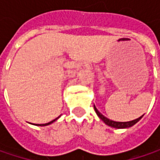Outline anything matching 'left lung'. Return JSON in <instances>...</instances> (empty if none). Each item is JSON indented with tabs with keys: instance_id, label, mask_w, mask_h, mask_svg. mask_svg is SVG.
<instances>
[{
	"instance_id": "8db88e82",
	"label": "left lung",
	"mask_w": 160,
	"mask_h": 160,
	"mask_svg": "<svg viewBox=\"0 0 160 160\" xmlns=\"http://www.w3.org/2000/svg\"><path fill=\"white\" fill-rule=\"evenodd\" d=\"M93 108H94V110L96 112V114H97V116L108 125V126H109V127H112V128H115V129H127V128H130V127H132V126H133L135 123H137L141 118H142V117H140V118H136V119H133V120H131V121H126V122H119V121H114V120H111V119H109V118H106L104 115H102L100 112L97 110V108H95V106L93 105Z\"/></svg>"
}]
</instances>
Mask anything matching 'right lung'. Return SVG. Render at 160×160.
Returning a JSON list of instances; mask_svg holds the SVG:
<instances>
[{
	"label": "right lung",
	"instance_id": "add662e5",
	"mask_svg": "<svg viewBox=\"0 0 160 160\" xmlns=\"http://www.w3.org/2000/svg\"><path fill=\"white\" fill-rule=\"evenodd\" d=\"M58 118H54L53 120H52V121H50V122H48V123H45V124H36L37 126H47V125H49V124H52V122H54L56 119H57Z\"/></svg>",
	"mask_w": 160,
	"mask_h": 160
}]
</instances>
